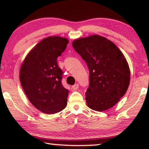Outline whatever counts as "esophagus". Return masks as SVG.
<instances>
[{"label": "esophagus", "instance_id": "34e87169", "mask_svg": "<svg viewBox=\"0 0 149 149\" xmlns=\"http://www.w3.org/2000/svg\"><path fill=\"white\" fill-rule=\"evenodd\" d=\"M79 84H74L73 85V86H72V88L74 90V91H77V89H79Z\"/></svg>", "mask_w": 149, "mask_h": 149}]
</instances>
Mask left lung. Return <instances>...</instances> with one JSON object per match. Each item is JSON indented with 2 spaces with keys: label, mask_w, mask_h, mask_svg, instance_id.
<instances>
[{
  "label": "left lung",
  "mask_w": 149,
  "mask_h": 149,
  "mask_svg": "<svg viewBox=\"0 0 149 149\" xmlns=\"http://www.w3.org/2000/svg\"><path fill=\"white\" fill-rule=\"evenodd\" d=\"M72 47L89 69L87 106L97 111L110 109L130 85V69L125 56L111 41L99 35L78 38L72 41Z\"/></svg>",
  "instance_id": "1"
}]
</instances>
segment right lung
Listing matches in <instances>:
<instances>
[{"mask_svg": "<svg viewBox=\"0 0 149 149\" xmlns=\"http://www.w3.org/2000/svg\"><path fill=\"white\" fill-rule=\"evenodd\" d=\"M69 40L49 36L31 49L22 63L19 80L31 104L40 111L53 114L67 106L69 91L61 84L63 71L57 58L61 55Z\"/></svg>", "mask_w": 149, "mask_h": 149, "instance_id": "obj_1", "label": "right lung"}]
</instances>
